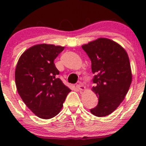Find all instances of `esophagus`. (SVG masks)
Listing matches in <instances>:
<instances>
[{
  "instance_id": "esophagus-1",
  "label": "esophagus",
  "mask_w": 146,
  "mask_h": 146,
  "mask_svg": "<svg viewBox=\"0 0 146 146\" xmlns=\"http://www.w3.org/2000/svg\"><path fill=\"white\" fill-rule=\"evenodd\" d=\"M76 88H77L78 90H84L85 89V87L82 85L81 82H80L78 84L76 85Z\"/></svg>"
}]
</instances>
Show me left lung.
<instances>
[{
	"label": "left lung",
	"instance_id": "1",
	"mask_svg": "<svg viewBox=\"0 0 146 146\" xmlns=\"http://www.w3.org/2000/svg\"><path fill=\"white\" fill-rule=\"evenodd\" d=\"M92 63L95 76L92 90L98 104L90 112L96 117L111 114L124 100L132 81L128 54L119 44L107 38H99L82 46Z\"/></svg>",
	"mask_w": 146,
	"mask_h": 146
}]
</instances>
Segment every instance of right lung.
Masks as SVG:
<instances>
[{"instance_id": "right-lung-1", "label": "right lung", "mask_w": 146, "mask_h": 146, "mask_svg": "<svg viewBox=\"0 0 146 146\" xmlns=\"http://www.w3.org/2000/svg\"><path fill=\"white\" fill-rule=\"evenodd\" d=\"M64 49L61 46L35 45L22 54L16 66L17 92L28 108L41 119L56 116L71 91L57 78L59 71L54 62Z\"/></svg>"}]
</instances>
